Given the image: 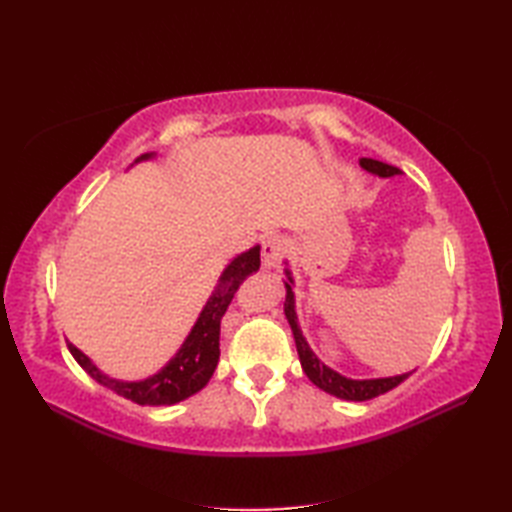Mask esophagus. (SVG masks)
<instances>
[{
  "mask_svg": "<svg viewBox=\"0 0 512 512\" xmlns=\"http://www.w3.org/2000/svg\"><path fill=\"white\" fill-rule=\"evenodd\" d=\"M288 250V242L281 235H270L268 239H264L262 246V264L266 268H273L281 262V257L286 255Z\"/></svg>",
  "mask_w": 512,
  "mask_h": 512,
  "instance_id": "34e87169",
  "label": "esophagus"
}]
</instances>
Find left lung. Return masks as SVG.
<instances>
[{
    "label": "left lung",
    "mask_w": 512,
    "mask_h": 512,
    "mask_svg": "<svg viewBox=\"0 0 512 512\" xmlns=\"http://www.w3.org/2000/svg\"><path fill=\"white\" fill-rule=\"evenodd\" d=\"M361 167L376 173L380 178H389V176H396L400 173L398 167H391L387 162H380L374 158H361ZM290 279V277H288ZM292 284V279H290ZM290 284H286V303H284V312H286V319L292 328V334H295V343H297V352H299V361L303 372L312 380L314 385L319 389L328 391V394L336 396V398H343V400H369V398H376L380 394H387L389 389L398 387L402 380H407L411 376L409 374H400V376H391V378H374V380H352V378H345L341 374H336L334 369L325 367L314 352L310 350V345L303 339V334L299 330V323H297V312H295V295H292V288Z\"/></svg>",
    "instance_id": "8db88e82"
}]
</instances>
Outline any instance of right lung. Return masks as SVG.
<instances>
[{
	"label": "right lung",
	"instance_id": "1",
	"mask_svg": "<svg viewBox=\"0 0 512 512\" xmlns=\"http://www.w3.org/2000/svg\"><path fill=\"white\" fill-rule=\"evenodd\" d=\"M149 156L151 154H145L143 158ZM259 264H262V259H259V246H255L246 250V253L237 255L233 262L226 266L220 281H217L213 295L206 301L200 319L195 321L191 334L187 336V341L182 343L178 354L173 356L156 376L140 380V383H123V380H114L101 374V369H96L90 358L81 350H76L72 343H68V350L74 356V361L79 363L96 383L116 391L118 396L132 400L136 405H176V402L198 394V391L209 383V378L213 376L217 367V361H220V321L224 317L228 303L233 301L237 288L244 284V279L248 275L257 273Z\"/></svg>",
	"mask_w": 512,
	"mask_h": 512
}]
</instances>
